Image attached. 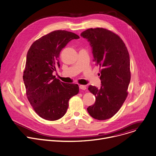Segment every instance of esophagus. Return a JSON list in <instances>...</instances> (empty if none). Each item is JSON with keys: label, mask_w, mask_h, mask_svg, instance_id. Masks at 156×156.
<instances>
[{"label": "esophagus", "mask_w": 156, "mask_h": 156, "mask_svg": "<svg viewBox=\"0 0 156 156\" xmlns=\"http://www.w3.org/2000/svg\"><path fill=\"white\" fill-rule=\"evenodd\" d=\"M80 89L82 90H86V86L85 85H80Z\"/></svg>", "instance_id": "obj_1"}]
</instances>
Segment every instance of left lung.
<instances>
[{"mask_svg": "<svg viewBox=\"0 0 156 156\" xmlns=\"http://www.w3.org/2000/svg\"><path fill=\"white\" fill-rule=\"evenodd\" d=\"M81 36L90 43L94 61L101 69V86H89L95 101L87 110L95 119H110L119 110L128 95L131 76L128 50L117 34L106 29L90 28Z\"/></svg>", "mask_w": 156, "mask_h": 156, "instance_id": "8db88e82", "label": "left lung"}]
</instances>
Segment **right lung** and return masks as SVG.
Returning a JSON list of instances; mask_svg holds the SVG:
<instances>
[{
	"label": "right lung",
	"instance_id": "add662e5",
	"mask_svg": "<svg viewBox=\"0 0 156 156\" xmlns=\"http://www.w3.org/2000/svg\"><path fill=\"white\" fill-rule=\"evenodd\" d=\"M80 37L66 30H55L35 41L26 58L23 80L31 106L41 118L56 121L66 114L71 97L78 94L76 84H67L53 75L60 67L61 50Z\"/></svg>",
	"mask_w": 156,
	"mask_h": 156
}]
</instances>
